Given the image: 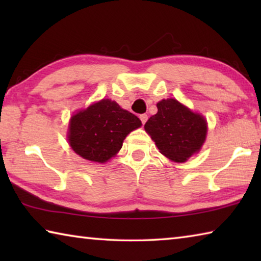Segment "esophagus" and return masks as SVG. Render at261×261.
<instances>
[{"mask_svg": "<svg viewBox=\"0 0 261 261\" xmlns=\"http://www.w3.org/2000/svg\"><path fill=\"white\" fill-rule=\"evenodd\" d=\"M139 118H140V121H141V123H143V124H145V123H146V121H147V118H148V116L146 114H141L140 116H139Z\"/></svg>", "mask_w": 261, "mask_h": 261, "instance_id": "34e87169", "label": "esophagus"}]
</instances>
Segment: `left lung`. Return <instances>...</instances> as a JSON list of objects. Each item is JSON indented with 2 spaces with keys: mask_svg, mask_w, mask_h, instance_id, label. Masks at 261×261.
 Wrapping results in <instances>:
<instances>
[{
  "mask_svg": "<svg viewBox=\"0 0 261 261\" xmlns=\"http://www.w3.org/2000/svg\"><path fill=\"white\" fill-rule=\"evenodd\" d=\"M156 107L158 113L148 118L145 130L163 155L184 162L204 144L207 134L205 118L175 99L162 100Z\"/></svg>",
  "mask_w": 261,
  "mask_h": 261,
  "instance_id": "8db88e82",
  "label": "left lung"
}]
</instances>
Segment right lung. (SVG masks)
<instances>
[{
  "label": "right lung",
  "mask_w": 261,
  "mask_h": 261,
  "mask_svg": "<svg viewBox=\"0 0 261 261\" xmlns=\"http://www.w3.org/2000/svg\"><path fill=\"white\" fill-rule=\"evenodd\" d=\"M140 125L136 115L103 99L71 117L69 144L82 158L103 163L120 151L125 137Z\"/></svg>",
  "instance_id": "add662e5"
}]
</instances>
